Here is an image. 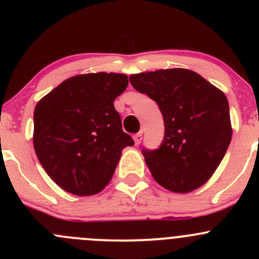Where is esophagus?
Listing matches in <instances>:
<instances>
[{
	"label": "esophagus",
	"instance_id": "esophagus-1",
	"mask_svg": "<svg viewBox=\"0 0 259 259\" xmlns=\"http://www.w3.org/2000/svg\"><path fill=\"white\" fill-rule=\"evenodd\" d=\"M133 139H134L135 145L140 144V142H142V139H143V133L140 132V133H138V134H135L134 137H133Z\"/></svg>",
	"mask_w": 259,
	"mask_h": 259
}]
</instances>
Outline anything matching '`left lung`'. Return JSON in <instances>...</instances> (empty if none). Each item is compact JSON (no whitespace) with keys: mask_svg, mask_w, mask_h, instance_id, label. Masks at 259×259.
Instances as JSON below:
<instances>
[{"mask_svg":"<svg viewBox=\"0 0 259 259\" xmlns=\"http://www.w3.org/2000/svg\"><path fill=\"white\" fill-rule=\"evenodd\" d=\"M139 93L159 105L164 140L143 149L156 183L173 193H189L210 179L232 139L229 105L223 91L194 71L166 69L129 77Z\"/></svg>","mask_w":259,"mask_h":259,"instance_id":"left-lung-1","label":"left lung"}]
</instances>
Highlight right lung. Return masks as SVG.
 I'll return each mask as SVG.
<instances>
[{
    "label": "right lung",
    "instance_id": "obj_1",
    "mask_svg": "<svg viewBox=\"0 0 259 259\" xmlns=\"http://www.w3.org/2000/svg\"><path fill=\"white\" fill-rule=\"evenodd\" d=\"M127 82L126 75L115 72L76 75L36 104L33 148L61 189L98 194L113 178L122 149L134 144L114 108Z\"/></svg>",
    "mask_w": 259,
    "mask_h": 259
}]
</instances>
